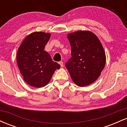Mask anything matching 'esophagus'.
<instances>
[{"label": "esophagus", "instance_id": "esophagus-1", "mask_svg": "<svg viewBox=\"0 0 127 127\" xmlns=\"http://www.w3.org/2000/svg\"><path fill=\"white\" fill-rule=\"evenodd\" d=\"M59 64L60 65V66L62 67H63V62H60L59 63Z\"/></svg>", "mask_w": 127, "mask_h": 127}]
</instances>
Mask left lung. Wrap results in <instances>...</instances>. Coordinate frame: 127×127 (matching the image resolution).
<instances>
[{
    "mask_svg": "<svg viewBox=\"0 0 127 127\" xmlns=\"http://www.w3.org/2000/svg\"><path fill=\"white\" fill-rule=\"evenodd\" d=\"M71 46L70 59L65 64L73 81L85 87L95 82L104 67L106 55L98 37L89 31L67 35Z\"/></svg>",
    "mask_w": 127,
    "mask_h": 127,
    "instance_id": "left-lung-1",
    "label": "left lung"
}]
</instances>
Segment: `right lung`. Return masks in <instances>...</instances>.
Here are the masks:
<instances>
[{"label": "right lung", "instance_id": "1", "mask_svg": "<svg viewBox=\"0 0 127 127\" xmlns=\"http://www.w3.org/2000/svg\"><path fill=\"white\" fill-rule=\"evenodd\" d=\"M49 33L34 32L26 37L19 47L17 62L25 82L32 87L40 88L46 85L60 65L52 61L44 51L50 38Z\"/></svg>", "mask_w": 127, "mask_h": 127}]
</instances>
